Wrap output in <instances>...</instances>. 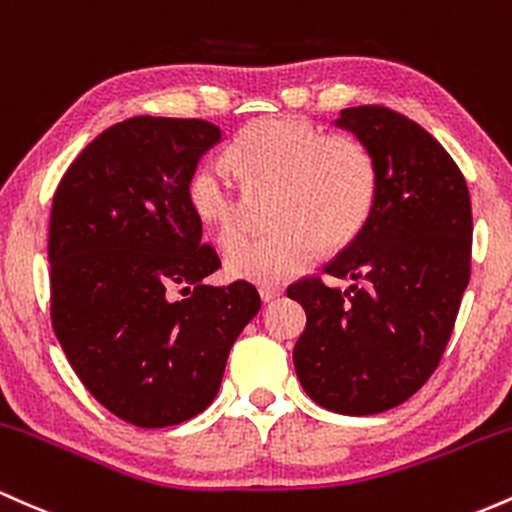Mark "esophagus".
<instances>
[{"mask_svg":"<svg viewBox=\"0 0 512 512\" xmlns=\"http://www.w3.org/2000/svg\"><path fill=\"white\" fill-rule=\"evenodd\" d=\"M258 295H261L263 302H273V300H278L280 295H283V290H280V287H275V285H263V287H258Z\"/></svg>","mask_w":512,"mask_h":512,"instance_id":"34e87169","label":"esophagus"}]
</instances>
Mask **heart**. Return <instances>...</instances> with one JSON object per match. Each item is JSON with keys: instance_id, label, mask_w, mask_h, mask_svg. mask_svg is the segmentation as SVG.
<instances>
[{"instance_id": "1", "label": "heart", "mask_w": 512, "mask_h": 512, "mask_svg": "<svg viewBox=\"0 0 512 512\" xmlns=\"http://www.w3.org/2000/svg\"><path fill=\"white\" fill-rule=\"evenodd\" d=\"M239 179L234 186L217 162L193 171L186 198L215 244L237 239L249 198H266L263 237L241 239L227 251L232 278L275 285L292 278L324 249H343L370 222L380 191L375 154L350 132L324 135L295 118H263L246 125L225 152Z\"/></svg>"}]
</instances>
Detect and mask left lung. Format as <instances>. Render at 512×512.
<instances>
[{
  "label": "left lung",
  "instance_id": "1",
  "mask_svg": "<svg viewBox=\"0 0 512 512\" xmlns=\"http://www.w3.org/2000/svg\"><path fill=\"white\" fill-rule=\"evenodd\" d=\"M341 128L370 147L380 191L370 222L324 273L287 297L307 312L295 370L324 409L372 416L404 404L438 370L472 273V200L445 147L387 106L343 108Z\"/></svg>",
  "mask_w": 512,
  "mask_h": 512
}]
</instances>
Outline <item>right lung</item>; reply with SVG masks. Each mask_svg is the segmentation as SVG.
Segmentation results:
<instances>
[{"instance_id":"1","label":"right lung","mask_w":512,"mask_h":512,"mask_svg":"<svg viewBox=\"0 0 512 512\" xmlns=\"http://www.w3.org/2000/svg\"><path fill=\"white\" fill-rule=\"evenodd\" d=\"M220 137L200 118H128L79 152L53 198L55 336L91 396L137 428L208 409L229 348L261 309L246 280L203 285L222 263L200 241L186 186Z\"/></svg>"}]
</instances>
